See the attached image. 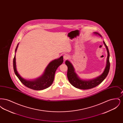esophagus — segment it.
Here are the masks:
<instances>
[{
    "mask_svg": "<svg viewBox=\"0 0 123 123\" xmlns=\"http://www.w3.org/2000/svg\"><path fill=\"white\" fill-rule=\"evenodd\" d=\"M69 57V56L68 55H67V54H65V55H64V59H65V60L68 59Z\"/></svg>",
    "mask_w": 123,
    "mask_h": 123,
    "instance_id": "1",
    "label": "esophagus"
}]
</instances>
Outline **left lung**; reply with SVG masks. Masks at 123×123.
<instances>
[{
    "label": "left lung",
    "mask_w": 123,
    "mask_h": 123,
    "mask_svg": "<svg viewBox=\"0 0 123 123\" xmlns=\"http://www.w3.org/2000/svg\"><path fill=\"white\" fill-rule=\"evenodd\" d=\"M94 34H97L100 37H101V36L97 32H94ZM103 42L106 48L108 53V56L106 60V65L105 69L102 74L101 76L97 77L96 78L89 81H85L80 79L77 76L76 73L75 72L74 69L72 64L68 60H66L65 61V63L68 67L67 75L68 80L70 82V84L74 87L81 89H88L94 88L103 82V81L105 79V77L107 76L109 73L110 66V64L109 61L110 54L107 46L106 45L105 42L104 41Z\"/></svg>",
    "instance_id": "obj_1"
}]
</instances>
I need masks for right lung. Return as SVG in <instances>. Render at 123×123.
<instances>
[{"instance_id": "obj_1", "label": "right lung", "mask_w": 123, "mask_h": 123, "mask_svg": "<svg viewBox=\"0 0 123 123\" xmlns=\"http://www.w3.org/2000/svg\"><path fill=\"white\" fill-rule=\"evenodd\" d=\"M18 45L16 48L17 51ZM63 63V57L52 61L47 66L44 74L35 81H27L19 75L16 69L15 55L13 59V69L14 72L21 82L27 87L35 90H41L50 86L53 83L56 70L59 65Z\"/></svg>"}]
</instances>
